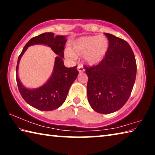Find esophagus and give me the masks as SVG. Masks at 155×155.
I'll use <instances>...</instances> for the list:
<instances>
[{"label": "esophagus", "mask_w": 155, "mask_h": 155, "mask_svg": "<svg viewBox=\"0 0 155 155\" xmlns=\"http://www.w3.org/2000/svg\"><path fill=\"white\" fill-rule=\"evenodd\" d=\"M77 69H78V72H79V73H82V72H84V70H84L83 67V65H81V64L78 65Z\"/></svg>", "instance_id": "esophagus-1"}]
</instances>
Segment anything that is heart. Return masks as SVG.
Masks as SVG:
<instances>
[{
  "instance_id": "1",
  "label": "heart",
  "mask_w": 155,
  "mask_h": 155,
  "mask_svg": "<svg viewBox=\"0 0 155 155\" xmlns=\"http://www.w3.org/2000/svg\"><path fill=\"white\" fill-rule=\"evenodd\" d=\"M109 48V40L104 35L82 37L74 41L71 49L65 50V55L74 59L77 55H84L89 65L99 64L104 59Z\"/></svg>"
}]
</instances>
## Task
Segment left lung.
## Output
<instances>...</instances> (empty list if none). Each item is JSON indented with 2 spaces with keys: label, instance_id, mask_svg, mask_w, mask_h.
Instances as JSON below:
<instances>
[{
  "label": "left lung",
  "instance_id": "left-lung-1",
  "mask_svg": "<svg viewBox=\"0 0 155 155\" xmlns=\"http://www.w3.org/2000/svg\"><path fill=\"white\" fill-rule=\"evenodd\" d=\"M109 48L97 65L85 66L88 76L87 98L94 111L108 114L121 109L130 96L134 85L137 64L127 41L104 33Z\"/></svg>",
  "mask_w": 155,
  "mask_h": 155
}]
</instances>
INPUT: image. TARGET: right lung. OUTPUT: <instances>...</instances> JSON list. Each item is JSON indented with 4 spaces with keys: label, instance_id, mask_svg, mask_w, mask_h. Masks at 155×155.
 I'll return each mask as SVG.
<instances>
[{
    "label": "right lung",
    "instance_id": "right-lung-1",
    "mask_svg": "<svg viewBox=\"0 0 155 155\" xmlns=\"http://www.w3.org/2000/svg\"><path fill=\"white\" fill-rule=\"evenodd\" d=\"M67 40L65 36H54L53 33H44L31 38L25 46L18 57L16 66V81L21 96L23 99L37 109L41 111H52L61 107L66 99L70 87L78 76L77 66L66 68L64 64V46ZM44 44L51 47L57 54L54 72L51 77L41 87L29 90L24 87L17 77L18 64L21 57L28 47L34 44Z\"/></svg>",
    "mask_w": 155,
    "mask_h": 155
}]
</instances>
